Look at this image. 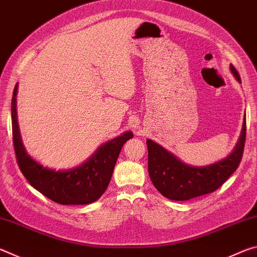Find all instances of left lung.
Masks as SVG:
<instances>
[{
	"mask_svg": "<svg viewBox=\"0 0 257 257\" xmlns=\"http://www.w3.org/2000/svg\"><path fill=\"white\" fill-rule=\"evenodd\" d=\"M236 79L241 82L234 67L230 66ZM246 141V121L236 147L227 158L205 167H191L176 158L155 142L147 139L149 173L155 188L172 201H188L215 191L237 170Z\"/></svg>",
	"mask_w": 257,
	"mask_h": 257,
	"instance_id": "8db88e82",
	"label": "left lung"
}]
</instances>
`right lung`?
Here are the masks:
<instances>
[{
  "instance_id": "obj_1",
  "label": "right lung",
  "mask_w": 257,
  "mask_h": 257,
  "mask_svg": "<svg viewBox=\"0 0 257 257\" xmlns=\"http://www.w3.org/2000/svg\"><path fill=\"white\" fill-rule=\"evenodd\" d=\"M16 85L11 102L12 138L17 162L26 179L47 198L62 205H86L102 196L110 184L113 169L120 151L133 133L127 132L98 147L85 163L70 170H52L44 168L27 154L21 142L17 121Z\"/></svg>"
}]
</instances>
